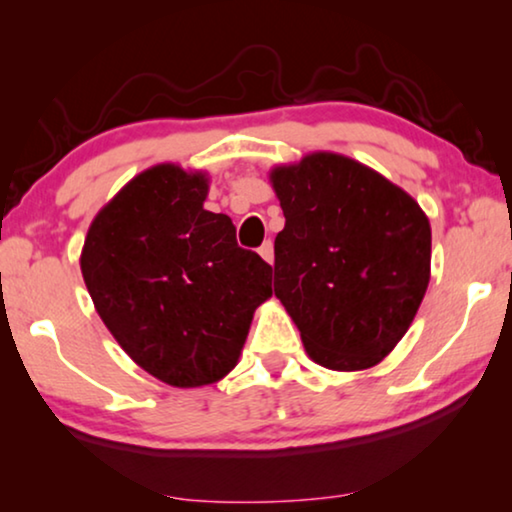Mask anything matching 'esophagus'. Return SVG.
<instances>
[{
  "instance_id": "34e87169",
  "label": "esophagus",
  "mask_w": 512,
  "mask_h": 512,
  "mask_svg": "<svg viewBox=\"0 0 512 512\" xmlns=\"http://www.w3.org/2000/svg\"><path fill=\"white\" fill-rule=\"evenodd\" d=\"M258 254H261V258H263L265 263L272 265V261H275V247H272V242L270 240L263 242L261 249H258Z\"/></svg>"
}]
</instances>
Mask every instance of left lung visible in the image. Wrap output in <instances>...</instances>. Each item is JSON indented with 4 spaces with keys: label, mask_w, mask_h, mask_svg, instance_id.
I'll use <instances>...</instances> for the list:
<instances>
[{
    "label": "left lung",
    "mask_w": 512,
    "mask_h": 512,
    "mask_svg": "<svg viewBox=\"0 0 512 512\" xmlns=\"http://www.w3.org/2000/svg\"><path fill=\"white\" fill-rule=\"evenodd\" d=\"M270 181L286 219L275 237V296L312 361L373 368L422 305L429 219L403 188L338 153L275 167Z\"/></svg>",
    "instance_id": "left-lung-1"
}]
</instances>
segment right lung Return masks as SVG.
Returning <instances> with one entry per match:
<instances>
[{
    "mask_svg": "<svg viewBox=\"0 0 512 512\" xmlns=\"http://www.w3.org/2000/svg\"><path fill=\"white\" fill-rule=\"evenodd\" d=\"M205 172L156 165L100 209L81 251L95 310L137 366L170 387H205L237 366L272 268L207 212Z\"/></svg>",
    "mask_w": 512,
    "mask_h": 512,
    "instance_id": "1",
    "label": "right lung"
}]
</instances>
